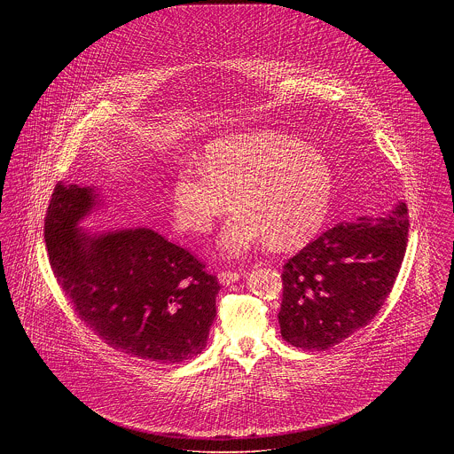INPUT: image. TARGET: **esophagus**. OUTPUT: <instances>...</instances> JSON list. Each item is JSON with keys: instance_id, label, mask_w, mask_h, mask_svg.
I'll return each instance as SVG.
<instances>
[{"instance_id": "1", "label": "esophagus", "mask_w": 454, "mask_h": 454, "mask_svg": "<svg viewBox=\"0 0 454 454\" xmlns=\"http://www.w3.org/2000/svg\"><path fill=\"white\" fill-rule=\"evenodd\" d=\"M243 276V270H220L218 279L222 285H231L236 283Z\"/></svg>"}]
</instances>
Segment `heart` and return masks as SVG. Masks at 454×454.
Returning a JSON list of instances; mask_svg holds the SVG:
<instances>
[{
  "label": "heart",
  "instance_id": "obj_1",
  "mask_svg": "<svg viewBox=\"0 0 454 454\" xmlns=\"http://www.w3.org/2000/svg\"><path fill=\"white\" fill-rule=\"evenodd\" d=\"M333 176L324 157L295 137L259 130L216 139L204 152L202 168H182L171 187L175 223L206 232L236 213L218 245L229 257L243 255L267 238L274 248H294L324 225Z\"/></svg>",
  "mask_w": 454,
  "mask_h": 454
}]
</instances>
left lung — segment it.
<instances>
[{
  "label": "left lung",
  "instance_id": "left-lung-1",
  "mask_svg": "<svg viewBox=\"0 0 454 454\" xmlns=\"http://www.w3.org/2000/svg\"><path fill=\"white\" fill-rule=\"evenodd\" d=\"M402 202L381 218L340 223L283 265L281 335L325 351L371 324L403 262L409 216Z\"/></svg>",
  "mask_w": 454,
  "mask_h": 454
}]
</instances>
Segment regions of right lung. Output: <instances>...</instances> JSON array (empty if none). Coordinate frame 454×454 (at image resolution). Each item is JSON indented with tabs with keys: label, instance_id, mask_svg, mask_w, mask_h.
<instances>
[{
	"label": "right lung",
	"instance_id": "add662e5",
	"mask_svg": "<svg viewBox=\"0 0 454 454\" xmlns=\"http://www.w3.org/2000/svg\"><path fill=\"white\" fill-rule=\"evenodd\" d=\"M94 199L89 187L58 184L45 215L49 262L74 315L105 344L134 358H194L216 317V276L150 229L87 236L76 223Z\"/></svg>",
	"mask_w": 454,
	"mask_h": 454
}]
</instances>
